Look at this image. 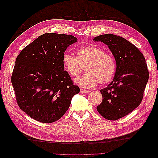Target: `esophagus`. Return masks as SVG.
I'll use <instances>...</instances> for the list:
<instances>
[{"mask_svg":"<svg viewBox=\"0 0 158 158\" xmlns=\"http://www.w3.org/2000/svg\"><path fill=\"white\" fill-rule=\"evenodd\" d=\"M89 92L88 90H86V89H82L81 88L80 89V93L81 94H87Z\"/></svg>","mask_w":158,"mask_h":158,"instance_id":"obj_1","label":"esophagus"}]
</instances>
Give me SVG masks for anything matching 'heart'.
<instances>
[{"mask_svg": "<svg viewBox=\"0 0 158 158\" xmlns=\"http://www.w3.org/2000/svg\"><path fill=\"white\" fill-rule=\"evenodd\" d=\"M76 56L69 52L63 55L62 61L65 70L74 77L82 73L85 66L88 73L76 80V83L84 88L106 84L115 74L117 64L112 54L95 46H85L76 51Z\"/></svg>", "mask_w": 158, "mask_h": 158, "instance_id": "heart-1", "label": "heart"}]
</instances>
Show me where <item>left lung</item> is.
<instances>
[{
    "mask_svg": "<svg viewBox=\"0 0 158 158\" xmlns=\"http://www.w3.org/2000/svg\"><path fill=\"white\" fill-rule=\"evenodd\" d=\"M108 45L115 59L117 69L112 82L102 89L103 100L97 107L99 113L109 121L126 116L139 106L149 78L144 55L123 37L105 34L94 37Z\"/></svg>",
    "mask_w": 158,
    "mask_h": 158,
    "instance_id": "1",
    "label": "left lung"
}]
</instances>
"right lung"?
Listing matches in <instances>:
<instances>
[{
  "mask_svg": "<svg viewBox=\"0 0 158 158\" xmlns=\"http://www.w3.org/2000/svg\"><path fill=\"white\" fill-rule=\"evenodd\" d=\"M76 41L71 35L44 33L17 56L11 82L19 107L31 118L43 123L58 121L79 93L62 61L67 47Z\"/></svg>",
  "mask_w": 158,
  "mask_h": 158,
  "instance_id": "add662e5",
  "label": "right lung"
}]
</instances>
